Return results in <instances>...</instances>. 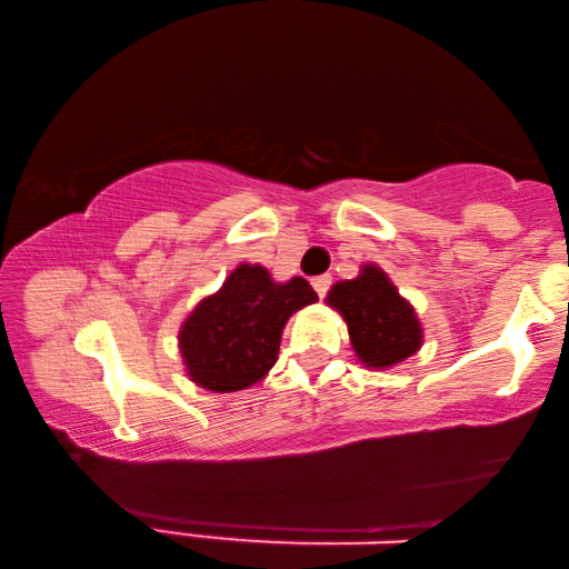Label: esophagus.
<instances>
[{
	"mask_svg": "<svg viewBox=\"0 0 569 569\" xmlns=\"http://www.w3.org/2000/svg\"><path fill=\"white\" fill-rule=\"evenodd\" d=\"M311 283H313V291L323 298L326 293H329V288H331V276H316Z\"/></svg>",
	"mask_w": 569,
	"mask_h": 569,
	"instance_id": "obj_1",
	"label": "esophagus"
}]
</instances>
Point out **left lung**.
I'll use <instances>...</instances> for the list:
<instances>
[{"label": "left lung", "mask_w": 569, "mask_h": 569, "mask_svg": "<svg viewBox=\"0 0 569 569\" xmlns=\"http://www.w3.org/2000/svg\"><path fill=\"white\" fill-rule=\"evenodd\" d=\"M326 301L341 311L353 351L366 366H393L421 346V326L413 308L377 266H363L359 278L336 283Z\"/></svg>", "instance_id": "obj_1"}]
</instances>
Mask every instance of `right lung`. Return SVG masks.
Segmentation results:
<instances>
[{"label": "right lung", "instance_id": "obj_1", "mask_svg": "<svg viewBox=\"0 0 569 569\" xmlns=\"http://www.w3.org/2000/svg\"><path fill=\"white\" fill-rule=\"evenodd\" d=\"M313 301L319 296L301 276L273 283L266 268L238 266L182 323L178 339L188 377L220 393L253 387L278 359L286 321Z\"/></svg>", "mask_w": 569, "mask_h": 569}]
</instances>
